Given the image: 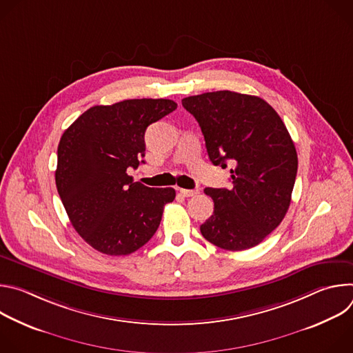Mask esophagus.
<instances>
[{
	"label": "esophagus",
	"instance_id": "esophagus-1",
	"mask_svg": "<svg viewBox=\"0 0 353 353\" xmlns=\"http://www.w3.org/2000/svg\"><path fill=\"white\" fill-rule=\"evenodd\" d=\"M180 194L183 196H194L198 194V190H187V188H180Z\"/></svg>",
	"mask_w": 353,
	"mask_h": 353
}]
</instances>
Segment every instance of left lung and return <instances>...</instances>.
<instances>
[{
	"label": "left lung",
	"mask_w": 353,
	"mask_h": 353,
	"mask_svg": "<svg viewBox=\"0 0 353 353\" xmlns=\"http://www.w3.org/2000/svg\"><path fill=\"white\" fill-rule=\"evenodd\" d=\"M198 121L211 162L230 166L233 187L205 188L214 214L199 230L230 251L260 244L285 218L297 173L294 143L259 96L216 90L181 100Z\"/></svg>",
	"instance_id": "1"
}]
</instances>
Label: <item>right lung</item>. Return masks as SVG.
I'll return each instance as SVG.
<instances>
[{
	"mask_svg": "<svg viewBox=\"0 0 353 353\" xmlns=\"http://www.w3.org/2000/svg\"><path fill=\"white\" fill-rule=\"evenodd\" d=\"M177 109L169 99L93 106L63 134L56 185L79 236L108 256H128L158 230L174 188H150L128 176L145 157V131ZM143 162V161H142Z\"/></svg>",
	"mask_w": 353,
	"mask_h": 353,
	"instance_id": "right-lung-1",
	"label": "right lung"
}]
</instances>
